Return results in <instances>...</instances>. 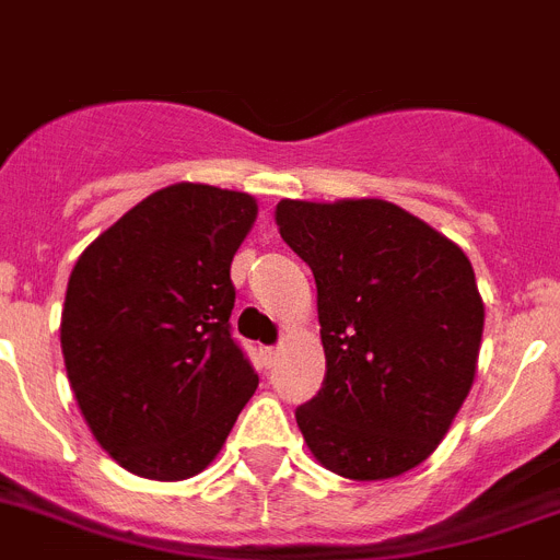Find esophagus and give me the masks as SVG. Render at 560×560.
<instances>
[{
    "instance_id": "34e87169",
    "label": "esophagus",
    "mask_w": 560,
    "mask_h": 560,
    "mask_svg": "<svg viewBox=\"0 0 560 560\" xmlns=\"http://www.w3.org/2000/svg\"><path fill=\"white\" fill-rule=\"evenodd\" d=\"M277 357H280V346H269L262 348V360H266V365H275Z\"/></svg>"
}]
</instances>
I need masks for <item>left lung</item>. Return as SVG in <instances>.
I'll use <instances>...</instances> for the list:
<instances>
[{
  "instance_id": "left-lung-1",
  "label": "left lung",
  "mask_w": 560,
  "mask_h": 560,
  "mask_svg": "<svg viewBox=\"0 0 560 560\" xmlns=\"http://www.w3.org/2000/svg\"><path fill=\"white\" fill-rule=\"evenodd\" d=\"M317 283L326 382L298 428L326 470L396 479L451 430L476 380L485 303L467 255L390 200H280Z\"/></svg>"
}]
</instances>
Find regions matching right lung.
<instances>
[{"instance_id": "1", "label": "right lung", "mask_w": 560, "mask_h": 560, "mask_svg": "<svg viewBox=\"0 0 560 560\" xmlns=\"http://www.w3.org/2000/svg\"><path fill=\"white\" fill-rule=\"evenodd\" d=\"M255 218L248 192L180 180L75 260L61 312L67 380L95 442L141 479L207 470L255 394L229 334V269Z\"/></svg>"}]
</instances>
